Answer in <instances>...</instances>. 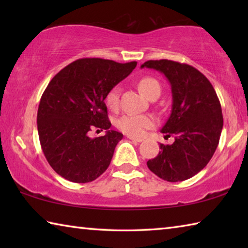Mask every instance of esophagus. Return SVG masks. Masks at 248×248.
Masks as SVG:
<instances>
[{
    "label": "esophagus",
    "mask_w": 248,
    "mask_h": 248,
    "mask_svg": "<svg viewBox=\"0 0 248 248\" xmlns=\"http://www.w3.org/2000/svg\"><path fill=\"white\" fill-rule=\"evenodd\" d=\"M127 138H128V139L131 140V141H133V142H138V143H140V142H142V139H140V138H134V137H130V136H128Z\"/></svg>",
    "instance_id": "esophagus-1"
}]
</instances>
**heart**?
I'll return each mask as SVG.
<instances>
[{
  "mask_svg": "<svg viewBox=\"0 0 248 248\" xmlns=\"http://www.w3.org/2000/svg\"><path fill=\"white\" fill-rule=\"evenodd\" d=\"M139 89L146 97L155 91L161 92V86L156 79L150 77H145L140 79ZM119 97H120V87L116 85L109 90L106 95V104L109 108L117 109L119 106ZM156 124V118L154 116L144 114H124L121 116L117 121V127L121 131L130 137H142L148 129L155 127Z\"/></svg>",
  "mask_w": 248,
  "mask_h": 248,
  "instance_id": "obj_1",
  "label": "heart"
}]
</instances>
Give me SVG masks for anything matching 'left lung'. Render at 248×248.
Listing matches in <instances>:
<instances>
[{"label":"left lung","instance_id":"1","mask_svg":"<svg viewBox=\"0 0 248 248\" xmlns=\"http://www.w3.org/2000/svg\"><path fill=\"white\" fill-rule=\"evenodd\" d=\"M141 68L164 74L173 95L170 116L161 131L175 141L159 143L161 152L146 164L159 178L183 182L203 170L216 152L223 128L220 100L209 79L189 64L162 59Z\"/></svg>","mask_w":248,"mask_h":248}]
</instances>
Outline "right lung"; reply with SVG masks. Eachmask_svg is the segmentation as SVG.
I'll use <instances>...</instances> for the list:
<instances>
[{
    "label": "right lung",
    "instance_id": "obj_1",
    "mask_svg": "<svg viewBox=\"0 0 248 248\" xmlns=\"http://www.w3.org/2000/svg\"><path fill=\"white\" fill-rule=\"evenodd\" d=\"M136 66V61L118 63L84 58L66 65L50 81L40 98L37 127L41 149L57 174L84 184L108 169L124 136L109 130L105 98ZM94 128L108 132L92 140L88 134Z\"/></svg>",
    "mask_w": 248,
    "mask_h": 248
}]
</instances>
